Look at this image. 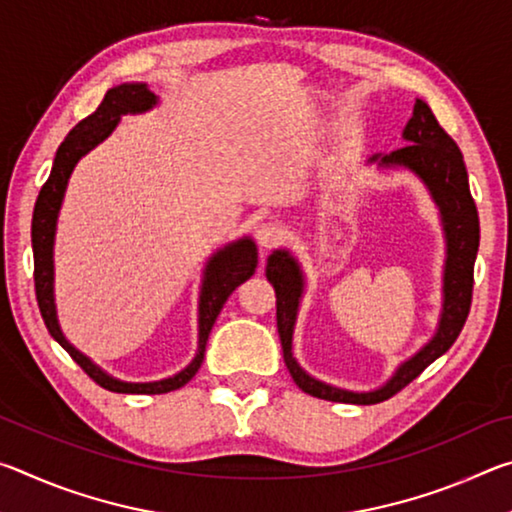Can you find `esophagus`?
Here are the masks:
<instances>
[{"mask_svg":"<svg viewBox=\"0 0 512 512\" xmlns=\"http://www.w3.org/2000/svg\"><path fill=\"white\" fill-rule=\"evenodd\" d=\"M255 239H257V244H259V246H264V248H273V246L277 244V241L282 239V228H280V225L271 223V221L259 223V225H257V230H255Z\"/></svg>","mask_w":512,"mask_h":512,"instance_id":"obj_1","label":"esophagus"}]
</instances>
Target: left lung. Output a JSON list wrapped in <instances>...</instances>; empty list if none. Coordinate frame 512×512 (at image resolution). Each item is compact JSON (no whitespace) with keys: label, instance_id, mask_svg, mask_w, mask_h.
<instances>
[{"label":"left lung","instance_id":"8db88e82","mask_svg":"<svg viewBox=\"0 0 512 512\" xmlns=\"http://www.w3.org/2000/svg\"><path fill=\"white\" fill-rule=\"evenodd\" d=\"M404 140L409 142L402 149L384 155L381 164H404L413 169L427 183L433 201L438 203L443 214L447 235V266H445V305L440 327L433 339L415 354L413 359L402 363L395 377L384 388L372 393H350L341 388H332L323 381L311 379L302 370L291 354L293 323H296L298 298L302 291V275L298 264L289 253L275 250L268 257L266 277L273 284L277 298V332H280L284 363L291 372L293 381L307 395L327 402L345 404H377L384 402L420 375V372L436 361L440 354L452 348L461 334V329L470 314L472 289H474V259L479 250V212L467 185V171L463 153L456 142L438 124L436 115L424 101H415L413 117L404 128Z\"/></svg>","mask_w":512,"mask_h":512}]
</instances>
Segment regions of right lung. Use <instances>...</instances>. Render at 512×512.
Segmentation results:
<instances>
[{
  "label": "right lung",
  "instance_id": "obj_1",
  "mask_svg": "<svg viewBox=\"0 0 512 512\" xmlns=\"http://www.w3.org/2000/svg\"><path fill=\"white\" fill-rule=\"evenodd\" d=\"M151 106H155V94L146 88L144 83H126L119 85V88L108 90V94L101 101V106L94 110L92 115L79 121V124L69 131L65 142L58 146L54 167H51L47 183L40 189L31 221L33 280H36V298L42 320H45L49 334L63 345L69 357L79 363L85 370V375H88L94 384H99L101 388H106V391L112 393L160 395L183 388L187 381L196 375L198 368H201L207 336H210L214 320L221 314L225 300H228L230 293L235 291L239 284H244L257 268V248L250 239L237 241V244L228 246L212 257V262L207 264L201 293V309H198V354L183 372H178V375L171 379L155 381V384H124V381H117L108 377L106 372H101L88 357H83L81 352H76L72 345L65 341L56 318L54 262H51V250H54L56 219L60 201H63L67 187V178L81 155L88 153L92 146H97L112 133V128L117 126L121 115H126V112L149 110Z\"/></svg>",
  "mask_w": 512,
  "mask_h": 512
}]
</instances>
